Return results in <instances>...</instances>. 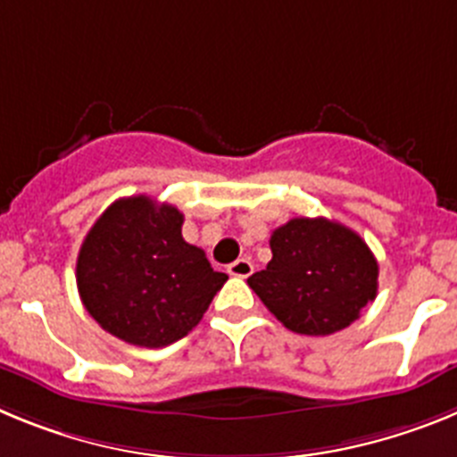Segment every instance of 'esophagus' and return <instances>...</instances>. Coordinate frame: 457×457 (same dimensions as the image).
Listing matches in <instances>:
<instances>
[{
	"instance_id": "esophagus-1",
	"label": "esophagus",
	"mask_w": 457,
	"mask_h": 457,
	"mask_svg": "<svg viewBox=\"0 0 457 457\" xmlns=\"http://www.w3.org/2000/svg\"><path fill=\"white\" fill-rule=\"evenodd\" d=\"M252 272H253V263L249 261V258H237L236 263L228 265V274H231V277L247 278Z\"/></svg>"
}]
</instances>
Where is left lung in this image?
<instances>
[{"label": "left lung", "mask_w": 457, "mask_h": 457, "mask_svg": "<svg viewBox=\"0 0 457 457\" xmlns=\"http://www.w3.org/2000/svg\"><path fill=\"white\" fill-rule=\"evenodd\" d=\"M272 261L247 278L290 332L327 337L345 329L378 295V261L361 237L325 217H295L274 228Z\"/></svg>", "instance_id": "8db88e82"}]
</instances>
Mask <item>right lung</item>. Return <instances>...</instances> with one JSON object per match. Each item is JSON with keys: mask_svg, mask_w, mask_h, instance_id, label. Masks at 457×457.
Masks as SVG:
<instances>
[{"mask_svg": "<svg viewBox=\"0 0 457 457\" xmlns=\"http://www.w3.org/2000/svg\"><path fill=\"white\" fill-rule=\"evenodd\" d=\"M226 278L204 249L183 240V212L144 194L109 205L78 256L84 309L104 332L139 348L187 337Z\"/></svg>", "mask_w": 457, "mask_h": 457, "instance_id": "right-lung-1", "label": "right lung"}]
</instances>
